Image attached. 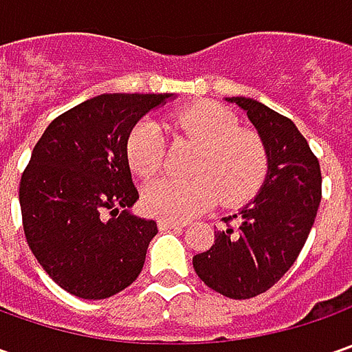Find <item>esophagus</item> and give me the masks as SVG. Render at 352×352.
Returning a JSON list of instances; mask_svg holds the SVG:
<instances>
[{
	"instance_id": "esophagus-1",
	"label": "esophagus",
	"mask_w": 352,
	"mask_h": 352,
	"mask_svg": "<svg viewBox=\"0 0 352 352\" xmlns=\"http://www.w3.org/2000/svg\"><path fill=\"white\" fill-rule=\"evenodd\" d=\"M186 223H180V221H172V219H160L158 221V229L160 231H168V229H182Z\"/></svg>"
}]
</instances>
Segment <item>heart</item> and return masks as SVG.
Returning a JSON list of instances; mask_svg holds the SVG:
<instances>
[{
	"mask_svg": "<svg viewBox=\"0 0 352 352\" xmlns=\"http://www.w3.org/2000/svg\"><path fill=\"white\" fill-rule=\"evenodd\" d=\"M170 131L201 146L192 164L194 178H158L142 190V206L151 215L184 221L219 197L225 206L247 201L261 188L268 172V155L261 137L239 129L236 119L219 103H196L164 123ZM131 170L151 178L164 164V137L153 121H141L129 133Z\"/></svg>",
	"mask_w": 352,
	"mask_h": 352,
	"instance_id": "b5f03b06",
	"label": "heart"
}]
</instances>
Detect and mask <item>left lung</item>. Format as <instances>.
Returning a JSON list of instances; mask_svg holds the SVG:
<instances>
[{
	"label": "left lung",
	"mask_w": 352,
	"mask_h": 352,
	"mask_svg": "<svg viewBox=\"0 0 352 352\" xmlns=\"http://www.w3.org/2000/svg\"><path fill=\"white\" fill-rule=\"evenodd\" d=\"M243 109L268 155L261 190L235 215L236 227L217 231L210 250L194 256L206 286L233 300L272 288L296 263L309 235L319 201L321 170L304 135L288 117L250 98H225Z\"/></svg>",
	"instance_id": "1"
}]
</instances>
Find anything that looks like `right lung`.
Wrapping results in <instances>:
<instances>
[{"instance_id": "right-lung-1", "label": "right lung", "mask_w": 352, "mask_h": 352, "mask_svg": "<svg viewBox=\"0 0 352 352\" xmlns=\"http://www.w3.org/2000/svg\"><path fill=\"white\" fill-rule=\"evenodd\" d=\"M174 94H102L56 117L34 144L19 184L34 258L62 290L105 300L141 274L156 221L129 213L139 199L127 139Z\"/></svg>"}]
</instances>
